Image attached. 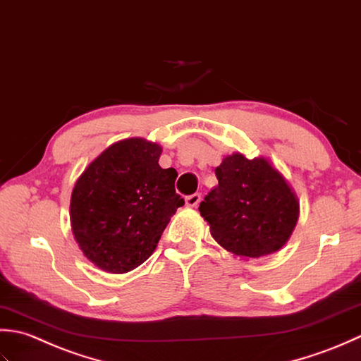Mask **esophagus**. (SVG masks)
Wrapping results in <instances>:
<instances>
[{"instance_id": "obj_1", "label": "esophagus", "mask_w": 361, "mask_h": 361, "mask_svg": "<svg viewBox=\"0 0 361 361\" xmlns=\"http://www.w3.org/2000/svg\"><path fill=\"white\" fill-rule=\"evenodd\" d=\"M201 201V195L200 193H193V195H188L185 197V204L188 205V207H196L197 204H200Z\"/></svg>"}]
</instances>
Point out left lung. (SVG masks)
Wrapping results in <instances>:
<instances>
[{
	"instance_id": "obj_1",
	"label": "left lung",
	"mask_w": 361,
	"mask_h": 361,
	"mask_svg": "<svg viewBox=\"0 0 361 361\" xmlns=\"http://www.w3.org/2000/svg\"><path fill=\"white\" fill-rule=\"evenodd\" d=\"M215 173L218 185L200 204L212 237L229 252L252 259L281 249L299 215L282 174L268 160L243 154L226 157Z\"/></svg>"
}]
</instances>
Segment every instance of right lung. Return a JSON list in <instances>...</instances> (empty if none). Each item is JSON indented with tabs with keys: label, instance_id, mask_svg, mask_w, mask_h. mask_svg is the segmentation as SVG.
I'll return each instance as SVG.
<instances>
[{
	"label": "right lung",
	"instance_id": "obj_1",
	"mask_svg": "<svg viewBox=\"0 0 361 361\" xmlns=\"http://www.w3.org/2000/svg\"><path fill=\"white\" fill-rule=\"evenodd\" d=\"M160 154L143 138L123 140L94 159L73 190V233L87 259L107 273L140 267L185 204L174 188L178 173L159 165Z\"/></svg>",
	"mask_w": 361,
	"mask_h": 361
}]
</instances>
